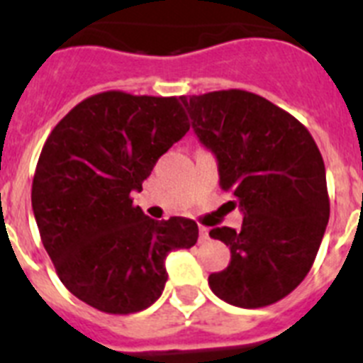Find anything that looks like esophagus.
Segmentation results:
<instances>
[{
    "label": "esophagus",
    "instance_id": "obj_1",
    "mask_svg": "<svg viewBox=\"0 0 363 363\" xmlns=\"http://www.w3.org/2000/svg\"><path fill=\"white\" fill-rule=\"evenodd\" d=\"M198 231H200V240H207V238H209V229H207L206 225H200Z\"/></svg>",
    "mask_w": 363,
    "mask_h": 363
}]
</instances>
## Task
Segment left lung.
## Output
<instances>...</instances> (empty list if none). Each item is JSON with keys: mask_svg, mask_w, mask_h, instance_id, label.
<instances>
[{"mask_svg": "<svg viewBox=\"0 0 363 363\" xmlns=\"http://www.w3.org/2000/svg\"><path fill=\"white\" fill-rule=\"evenodd\" d=\"M182 102L194 134L218 160L220 187L244 213L240 231H209L231 250L229 266L209 275V286L240 308L274 305L311 272L329 222L320 148L296 117L252 91L222 89Z\"/></svg>", "mask_w": 363, "mask_h": 363, "instance_id": "left-lung-1", "label": "left lung"}]
</instances>
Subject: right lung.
Listing matches in <instances>:
<instances>
[{
  "label": "right lung",
  "instance_id": "right-lung-1",
  "mask_svg": "<svg viewBox=\"0 0 363 363\" xmlns=\"http://www.w3.org/2000/svg\"><path fill=\"white\" fill-rule=\"evenodd\" d=\"M189 126L178 97L111 89L79 102L49 134L30 202L57 275L86 305L145 311L165 288L167 255L196 244L194 220H152L130 196Z\"/></svg>",
  "mask_w": 363,
  "mask_h": 363
}]
</instances>
